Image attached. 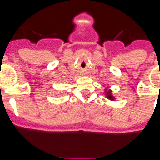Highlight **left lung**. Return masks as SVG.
<instances>
[{
  "instance_id": "1",
  "label": "left lung",
  "mask_w": 160,
  "mask_h": 160,
  "mask_svg": "<svg viewBox=\"0 0 160 160\" xmlns=\"http://www.w3.org/2000/svg\"><path fill=\"white\" fill-rule=\"evenodd\" d=\"M106 97L109 98V99H111V100H113L114 99V97L111 95V91H108V92H106Z\"/></svg>"
}]
</instances>
